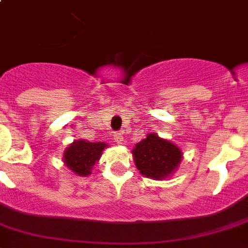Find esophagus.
<instances>
[{"instance_id": "esophagus-1", "label": "esophagus", "mask_w": 248, "mask_h": 248, "mask_svg": "<svg viewBox=\"0 0 248 248\" xmlns=\"http://www.w3.org/2000/svg\"><path fill=\"white\" fill-rule=\"evenodd\" d=\"M113 139H115V142L117 143V145H121L122 141H124V136H122V133L120 132L113 133Z\"/></svg>"}]
</instances>
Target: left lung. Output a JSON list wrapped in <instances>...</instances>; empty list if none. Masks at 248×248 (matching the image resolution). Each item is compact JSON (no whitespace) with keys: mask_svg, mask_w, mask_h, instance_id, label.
Listing matches in <instances>:
<instances>
[{"mask_svg":"<svg viewBox=\"0 0 248 248\" xmlns=\"http://www.w3.org/2000/svg\"><path fill=\"white\" fill-rule=\"evenodd\" d=\"M135 165L142 176L154 180L171 177L176 171L184 154L170 140L161 139L157 133H147L132 150Z\"/></svg>","mask_w":248,"mask_h":248,"instance_id":"8db88e82","label":"left lung"}]
</instances>
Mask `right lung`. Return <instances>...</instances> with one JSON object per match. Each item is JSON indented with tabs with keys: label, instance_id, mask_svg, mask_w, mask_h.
Segmentation results:
<instances>
[{
	"label": "right lung",
	"instance_id": "right-lung-1",
	"mask_svg": "<svg viewBox=\"0 0 248 248\" xmlns=\"http://www.w3.org/2000/svg\"><path fill=\"white\" fill-rule=\"evenodd\" d=\"M106 142H90L86 140H76L68 145L63 152V163L70 171L77 176L86 177L91 175V170L100 161Z\"/></svg>",
	"mask_w": 248,
	"mask_h": 248
}]
</instances>
